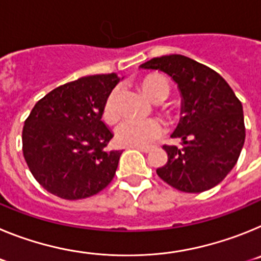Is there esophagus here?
Instances as JSON below:
<instances>
[{
    "label": "esophagus",
    "mask_w": 261,
    "mask_h": 261,
    "mask_svg": "<svg viewBox=\"0 0 261 261\" xmlns=\"http://www.w3.org/2000/svg\"><path fill=\"white\" fill-rule=\"evenodd\" d=\"M133 147H135V149H137V150L142 151V153H150V151L153 150L151 147H144V146H133Z\"/></svg>",
    "instance_id": "obj_1"
}]
</instances>
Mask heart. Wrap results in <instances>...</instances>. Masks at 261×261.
<instances>
[{
    "mask_svg": "<svg viewBox=\"0 0 261 261\" xmlns=\"http://www.w3.org/2000/svg\"><path fill=\"white\" fill-rule=\"evenodd\" d=\"M145 95L151 100L165 99L170 93V85L165 77L159 74H149L140 82ZM119 87H115L106 96L103 103L102 117L107 123L116 121L120 115ZM165 132V124L159 119H136L128 117L123 120L115 129V140L121 146H149L158 140Z\"/></svg>",
    "mask_w": 261,
    "mask_h": 261,
    "instance_id": "b5f03b06",
    "label": "heart"
}]
</instances>
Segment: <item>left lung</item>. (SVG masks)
<instances>
[{"instance_id": "left-lung-1", "label": "left lung", "mask_w": 261, "mask_h": 261, "mask_svg": "<svg viewBox=\"0 0 261 261\" xmlns=\"http://www.w3.org/2000/svg\"><path fill=\"white\" fill-rule=\"evenodd\" d=\"M141 68L168 74L181 94L183 116L171 137L183 142L181 147L163 146L168 159L156 168L158 176L188 193L220 184L238 161L246 138L241 100L217 71L190 57H154Z\"/></svg>"}]
</instances>
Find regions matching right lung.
Masks as SVG:
<instances>
[{
    "label": "right lung",
    "instance_id": "obj_1",
    "mask_svg": "<svg viewBox=\"0 0 261 261\" xmlns=\"http://www.w3.org/2000/svg\"><path fill=\"white\" fill-rule=\"evenodd\" d=\"M119 78L115 73L78 78L53 89L32 108L22 132L23 155L39 184L65 200L86 199L111 183L120 150L102 108Z\"/></svg>",
    "mask_w": 261,
    "mask_h": 261
}]
</instances>
